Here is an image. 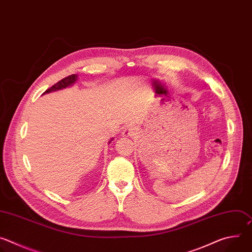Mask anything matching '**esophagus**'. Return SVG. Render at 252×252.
<instances>
[{"label":"esophagus","instance_id":"34e87169","mask_svg":"<svg viewBox=\"0 0 252 252\" xmlns=\"http://www.w3.org/2000/svg\"><path fill=\"white\" fill-rule=\"evenodd\" d=\"M135 133H136L135 127L128 126H126V127L124 129V131H123V136H132V135H134Z\"/></svg>","mask_w":252,"mask_h":252}]
</instances>
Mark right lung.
I'll return each mask as SVG.
<instances>
[{"mask_svg":"<svg viewBox=\"0 0 252 252\" xmlns=\"http://www.w3.org/2000/svg\"><path fill=\"white\" fill-rule=\"evenodd\" d=\"M77 78H78L77 75H70V76H68V77H65L64 79L59 81L56 85H54L53 87H51L50 89H48L44 94H49V93H51V92H55V91H59V90H62V89H65L66 87H69V86H71V85H74L75 82L77 81ZM112 140H113V138H112ZM112 140H110V142H111Z\"/></svg>","mask_w":252,"mask_h":252,"instance_id":"obj_1","label":"right lung"}]
</instances>
